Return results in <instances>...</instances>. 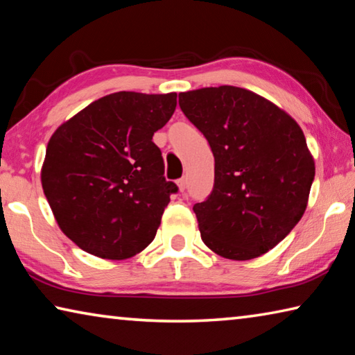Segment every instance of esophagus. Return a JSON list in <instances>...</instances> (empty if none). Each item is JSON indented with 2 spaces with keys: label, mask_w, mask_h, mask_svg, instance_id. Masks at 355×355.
<instances>
[{
  "label": "esophagus",
  "mask_w": 355,
  "mask_h": 355,
  "mask_svg": "<svg viewBox=\"0 0 355 355\" xmlns=\"http://www.w3.org/2000/svg\"><path fill=\"white\" fill-rule=\"evenodd\" d=\"M177 186H178V191L180 192H184V189H186V180L184 178L177 180Z\"/></svg>",
  "instance_id": "obj_1"
}]
</instances>
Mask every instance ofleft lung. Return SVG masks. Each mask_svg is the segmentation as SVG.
<instances>
[{
	"mask_svg": "<svg viewBox=\"0 0 355 355\" xmlns=\"http://www.w3.org/2000/svg\"><path fill=\"white\" fill-rule=\"evenodd\" d=\"M214 155V186L196 203L202 241L228 260L275 248L307 208L315 161L302 130L272 101L235 86L178 95Z\"/></svg>",
	"mask_w": 355,
	"mask_h": 355,
	"instance_id": "left-lung-1",
	"label": "left lung"
}]
</instances>
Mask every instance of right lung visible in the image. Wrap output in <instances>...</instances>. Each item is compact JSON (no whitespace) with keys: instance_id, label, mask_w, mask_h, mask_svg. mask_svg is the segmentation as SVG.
I'll return each mask as SVG.
<instances>
[{"instance_id":"right-lung-1","label":"right lung","mask_w":355,"mask_h":355,"mask_svg":"<svg viewBox=\"0 0 355 355\" xmlns=\"http://www.w3.org/2000/svg\"><path fill=\"white\" fill-rule=\"evenodd\" d=\"M175 106V92H116L53 133L42 188L59 228L87 254L125 260L153 241L178 188L152 139Z\"/></svg>"}]
</instances>
